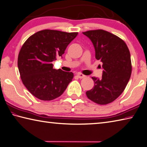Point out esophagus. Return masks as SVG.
Masks as SVG:
<instances>
[{"instance_id": "esophagus-1", "label": "esophagus", "mask_w": 147, "mask_h": 147, "mask_svg": "<svg viewBox=\"0 0 147 147\" xmlns=\"http://www.w3.org/2000/svg\"><path fill=\"white\" fill-rule=\"evenodd\" d=\"M77 76H78L79 78H84L85 77V76L84 75V74H82V73H78V74H77Z\"/></svg>"}]
</instances>
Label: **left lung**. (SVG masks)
<instances>
[{
  "label": "left lung",
  "mask_w": 147,
  "mask_h": 147,
  "mask_svg": "<svg viewBox=\"0 0 147 147\" xmlns=\"http://www.w3.org/2000/svg\"><path fill=\"white\" fill-rule=\"evenodd\" d=\"M94 46L95 57L103 63L101 79L92 77L94 86L86 92L87 98L99 105L110 103L123 92L132 73L129 48L118 36L97 29L83 33Z\"/></svg>",
  "instance_id": "left-lung-1"
}]
</instances>
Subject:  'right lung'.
I'll list each match as a JSON object with an SVG mask.
<instances>
[{
  "mask_svg": "<svg viewBox=\"0 0 147 147\" xmlns=\"http://www.w3.org/2000/svg\"><path fill=\"white\" fill-rule=\"evenodd\" d=\"M78 33L45 29L36 32L23 44L18 67L23 84L34 96L49 101L59 97L73 78L72 72L53 69L52 62L62 57Z\"/></svg>",
  "mask_w": 147,
  "mask_h": 147,
  "instance_id": "add662e5",
  "label": "right lung"
}]
</instances>
